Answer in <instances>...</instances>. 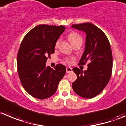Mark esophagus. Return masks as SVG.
Wrapping results in <instances>:
<instances>
[{"instance_id":"34e87169","label":"esophagus","mask_w":126,"mask_h":126,"mask_svg":"<svg viewBox=\"0 0 126 126\" xmlns=\"http://www.w3.org/2000/svg\"><path fill=\"white\" fill-rule=\"evenodd\" d=\"M66 72L67 73H70L72 72V69L71 67H68L66 68Z\"/></svg>"}]
</instances>
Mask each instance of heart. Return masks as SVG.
Returning a JSON list of instances; mask_svg holds the SVG:
<instances>
[{"instance_id": "heart-1", "label": "heart", "mask_w": 126, "mask_h": 126, "mask_svg": "<svg viewBox=\"0 0 126 126\" xmlns=\"http://www.w3.org/2000/svg\"><path fill=\"white\" fill-rule=\"evenodd\" d=\"M68 39L69 40V41L70 42V43L72 44V46L75 45V44H77L79 43H82V37L80 36L79 34L75 33V32H72V33H70V34H68ZM59 44V41H57L56 43V45L55 46L57 47ZM67 62H70V61L69 60H67Z\"/></svg>"}]
</instances>
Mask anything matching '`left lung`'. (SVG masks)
<instances>
[{"label": "left lung", "instance_id": "1", "mask_svg": "<svg viewBox=\"0 0 126 126\" xmlns=\"http://www.w3.org/2000/svg\"><path fill=\"white\" fill-rule=\"evenodd\" d=\"M72 28L85 32L86 42L84 52L80 65L88 62V69L83 72L75 67L77 80L72 88L80 96L92 98L100 94L107 85L112 70V55L107 37L101 30L90 23L72 25Z\"/></svg>", "mask_w": 126, "mask_h": 126}]
</instances>
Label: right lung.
I'll use <instances>...</instances> for the list:
<instances>
[{"instance_id":"add662e5","label":"right lung","mask_w":126,"mask_h":126,"mask_svg":"<svg viewBox=\"0 0 126 126\" xmlns=\"http://www.w3.org/2000/svg\"><path fill=\"white\" fill-rule=\"evenodd\" d=\"M65 26L40 25L25 35L17 56V69L21 85L30 95L46 99L56 92L66 72V67L57 64L54 69L46 67L47 57L54 52L55 45Z\"/></svg>"}]
</instances>
